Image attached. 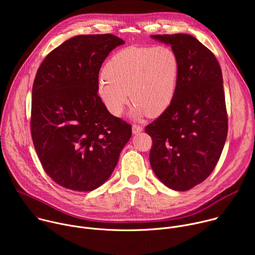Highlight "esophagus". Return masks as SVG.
Returning a JSON list of instances; mask_svg holds the SVG:
<instances>
[{"instance_id":"34e87169","label":"esophagus","mask_w":255,"mask_h":255,"mask_svg":"<svg viewBox=\"0 0 255 255\" xmlns=\"http://www.w3.org/2000/svg\"><path fill=\"white\" fill-rule=\"evenodd\" d=\"M143 131V128L141 127V126H139V125H133L132 126V133L133 134H138V133H140V132H142Z\"/></svg>"}]
</instances>
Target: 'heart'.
Returning <instances> with one entry per match:
<instances>
[{
  "mask_svg": "<svg viewBox=\"0 0 255 255\" xmlns=\"http://www.w3.org/2000/svg\"><path fill=\"white\" fill-rule=\"evenodd\" d=\"M178 76L179 58L171 47L129 46L107 62L98 95L114 116L123 113L131 97L133 118L157 117L172 103Z\"/></svg>",
  "mask_w": 255,
  "mask_h": 255,
  "instance_id": "b5f03b06",
  "label": "heart"
}]
</instances>
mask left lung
Masks as SVG:
<instances>
[{
  "label": "left lung",
  "mask_w": 255,
  "mask_h": 255,
  "mask_svg": "<svg viewBox=\"0 0 255 255\" xmlns=\"http://www.w3.org/2000/svg\"><path fill=\"white\" fill-rule=\"evenodd\" d=\"M170 45L179 58L174 99L145 128L152 138L150 165L174 191H188L211 174L228 132L221 67L215 55L189 34L151 35Z\"/></svg>",
  "instance_id": "1"
}]
</instances>
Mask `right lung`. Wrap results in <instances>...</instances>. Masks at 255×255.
Listing matches in <instances>:
<instances>
[{
	"label": "right lung",
	"mask_w": 255,
	"mask_h": 255,
	"mask_svg": "<svg viewBox=\"0 0 255 255\" xmlns=\"http://www.w3.org/2000/svg\"><path fill=\"white\" fill-rule=\"evenodd\" d=\"M124 43L112 34L76 36L52 50L36 74L33 144L45 172L65 189L101 187L131 137V125L107 110L97 90L102 63Z\"/></svg>",
	"instance_id": "obj_1"
}]
</instances>
